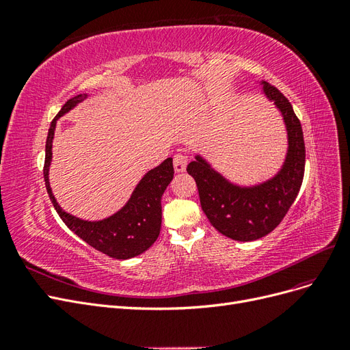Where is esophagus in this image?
<instances>
[{"mask_svg": "<svg viewBox=\"0 0 350 350\" xmlns=\"http://www.w3.org/2000/svg\"><path fill=\"white\" fill-rule=\"evenodd\" d=\"M188 165V157L185 154L178 153L174 156V167L175 172H184L185 167Z\"/></svg>", "mask_w": 350, "mask_h": 350, "instance_id": "34e87169", "label": "esophagus"}]
</instances>
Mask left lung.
Segmentation results:
<instances>
[{"label":"left lung","mask_w":350,"mask_h":350,"mask_svg":"<svg viewBox=\"0 0 350 350\" xmlns=\"http://www.w3.org/2000/svg\"><path fill=\"white\" fill-rule=\"evenodd\" d=\"M261 84L262 93L280 111L288 131V153L280 171L266 183L241 187L221 176L200 154L187 166L210 224L221 235L241 242L266 237L280 224L299 193L305 171V143L298 116L279 89L266 81Z\"/></svg>","instance_id":"1"}]
</instances>
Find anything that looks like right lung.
<instances>
[{"instance_id":"right-lung-1","label":"right lung","mask_w":350,"mask_h":350,"mask_svg":"<svg viewBox=\"0 0 350 350\" xmlns=\"http://www.w3.org/2000/svg\"><path fill=\"white\" fill-rule=\"evenodd\" d=\"M88 98V94H79L66 102L58 115L51 122L46 146H45V165L44 178L46 191L54 204L57 213L62 221L79 238L88 242L90 247L116 260H126L149 250L159 237L162 225V204L161 200L166 187L174 178L172 157H167L161 165L147 172L142 181L137 184L126 204L116 211L115 215L98 220H81L62 210L52 196L49 187V165L52 159V140L57 121L62 115L71 111L77 103Z\"/></svg>"}]
</instances>
